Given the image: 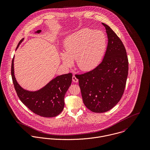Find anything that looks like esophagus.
<instances>
[{
  "instance_id": "esophagus-1",
  "label": "esophagus",
  "mask_w": 150,
  "mask_h": 150,
  "mask_svg": "<svg viewBox=\"0 0 150 150\" xmlns=\"http://www.w3.org/2000/svg\"><path fill=\"white\" fill-rule=\"evenodd\" d=\"M72 80H73V81L74 82V83H78L79 82V80L77 79V78L76 77L75 75H73V77H72Z\"/></svg>"
}]
</instances>
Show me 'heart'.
Instances as JSON below:
<instances>
[{
	"instance_id": "b5f03b06",
	"label": "heart",
	"mask_w": 150,
	"mask_h": 150,
	"mask_svg": "<svg viewBox=\"0 0 150 150\" xmlns=\"http://www.w3.org/2000/svg\"><path fill=\"white\" fill-rule=\"evenodd\" d=\"M106 47V38L103 32L84 28L67 38L62 60L64 65L71 66L73 59H76L80 69L89 71L99 64Z\"/></svg>"
}]
</instances>
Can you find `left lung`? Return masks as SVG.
Returning <instances> with one entry per match:
<instances>
[{"instance_id": "1", "label": "left lung", "mask_w": 150, "mask_h": 150, "mask_svg": "<svg viewBox=\"0 0 150 150\" xmlns=\"http://www.w3.org/2000/svg\"><path fill=\"white\" fill-rule=\"evenodd\" d=\"M108 37L102 62L93 70L76 74L83 102L94 112H104L114 107L124 92L128 74V59L124 44L107 25L102 23Z\"/></svg>"}]
</instances>
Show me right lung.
Returning <instances> with one entry per match:
<instances>
[{
  "mask_svg": "<svg viewBox=\"0 0 150 150\" xmlns=\"http://www.w3.org/2000/svg\"><path fill=\"white\" fill-rule=\"evenodd\" d=\"M39 30L38 33L40 32ZM23 39L18 43L17 47ZM14 58L11 74L17 94L22 102L35 114L44 117H54L59 115L64 107V97L71 85L72 73L59 76L41 89L30 92L23 89L17 82L14 74Z\"/></svg>",
  "mask_w": 150,
  "mask_h": 150,
  "instance_id": "right-lung-1",
  "label": "right lung"
}]
</instances>
